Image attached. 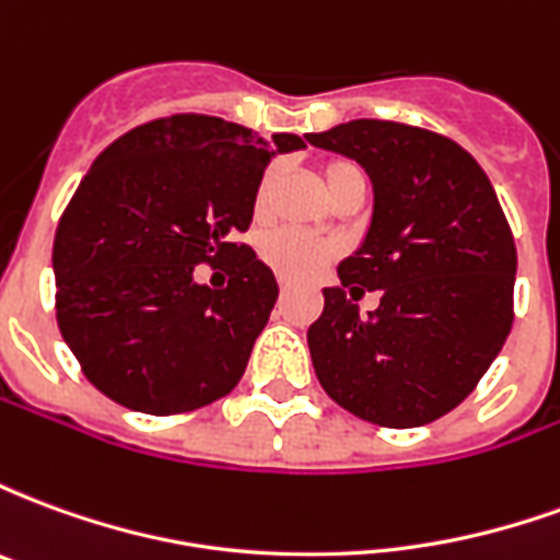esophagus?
<instances>
[{"instance_id":"1","label":"esophagus","mask_w":560,"mask_h":560,"mask_svg":"<svg viewBox=\"0 0 560 560\" xmlns=\"http://www.w3.org/2000/svg\"><path fill=\"white\" fill-rule=\"evenodd\" d=\"M279 291H281V293H288V291H291V281H288V279H281V281H279Z\"/></svg>"}]
</instances>
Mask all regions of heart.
Here are the masks:
<instances>
[{
  "mask_svg": "<svg viewBox=\"0 0 560 560\" xmlns=\"http://www.w3.org/2000/svg\"><path fill=\"white\" fill-rule=\"evenodd\" d=\"M353 173H363L351 161H332L324 167V183L332 191L336 185L345 183ZM272 188H276V173L267 171L257 183L255 195V212L257 215H267L269 200H272ZM260 255L267 260L269 267L276 269L279 276L293 281H305L317 276L320 269L327 267L329 260L336 257V248L327 240H317L312 233L303 231H276L269 233L264 245H260Z\"/></svg>",
  "mask_w": 560,
  "mask_h": 560,
  "instance_id": "obj_1",
  "label": "heart"
}]
</instances>
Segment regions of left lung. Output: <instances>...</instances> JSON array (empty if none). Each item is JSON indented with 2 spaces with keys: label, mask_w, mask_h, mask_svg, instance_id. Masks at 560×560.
<instances>
[{
  "label": "left lung",
  "mask_w": 560,
  "mask_h": 560,
  "mask_svg": "<svg viewBox=\"0 0 560 560\" xmlns=\"http://www.w3.org/2000/svg\"><path fill=\"white\" fill-rule=\"evenodd\" d=\"M305 140L357 161L375 191L363 245L308 327L317 381L363 420L425 425L468 399L513 327L504 209L474 155L425 128L353 119ZM363 290L382 293L369 316Z\"/></svg>",
  "instance_id": "left-lung-1"
}]
</instances>
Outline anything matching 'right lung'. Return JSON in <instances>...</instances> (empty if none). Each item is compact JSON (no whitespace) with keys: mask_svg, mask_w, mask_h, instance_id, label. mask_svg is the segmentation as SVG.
<instances>
[{"mask_svg":"<svg viewBox=\"0 0 560 560\" xmlns=\"http://www.w3.org/2000/svg\"><path fill=\"white\" fill-rule=\"evenodd\" d=\"M300 135L257 138L219 116L131 128L92 161L54 240L56 320L83 375L131 411L183 413L228 396L279 296L236 233L269 159ZM228 266L224 289L194 279Z\"/></svg>","mask_w":560,"mask_h":560,"instance_id":"add662e5","label":"right lung"}]
</instances>
